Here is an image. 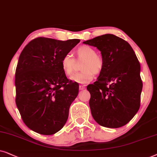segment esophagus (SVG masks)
I'll list each match as a JSON object with an SVG mask.
<instances>
[{
    "instance_id": "1",
    "label": "esophagus",
    "mask_w": 157,
    "mask_h": 157,
    "mask_svg": "<svg viewBox=\"0 0 157 157\" xmlns=\"http://www.w3.org/2000/svg\"><path fill=\"white\" fill-rule=\"evenodd\" d=\"M79 89H80V90H82L85 89V85H80V86H79Z\"/></svg>"
}]
</instances>
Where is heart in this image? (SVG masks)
I'll return each instance as SVG.
<instances>
[{
  "instance_id": "b5f03b06",
  "label": "heart",
  "mask_w": 157,
  "mask_h": 157,
  "mask_svg": "<svg viewBox=\"0 0 157 157\" xmlns=\"http://www.w3.org/2000/svg\"><path fill=\"white\" fill-rule=\"evenodd\" d=\"M77 59L84 60L82 72L75 73L71 77L73 82L80 84H87L93 79L94 74H99L103 69V60L96 54V51L89 46H82L76 51ZM75 59L70 54H66L61 60V65L66 75L70 76L74 72Z\"/></svg>"
}]
</instances>
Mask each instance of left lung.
<instances>
[{"mask_svg":"<svg viewBox=\"0 0 157 157\" xmlns=\"http://www.w3.org/2000/svg\"><path fill=\"white\" fill-rule=\"evenodd\" d=\"M83 43L97 47L104 63L97 81L87 87L92 116L102 126H124L136 114L141 103L143 83L136 55L126 41L110 33Z\"/></svg>","mask_w":157,"mask_h":157,"instance_id":"8db88e82","label":"left lung"}]
</instances>
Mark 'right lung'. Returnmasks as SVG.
Instances as JSON below:
<instances>
[{"mask_svg": "<svg viewBox=\"0 0 157 157\" xmlns=\"http://www.w3.org/2000/svg\"><path fill=\"white\" fill-rule=\"evenodd\" d=\"M79 42L39 37L21 53L15 75L16 103L31 130L52 135L66 124L79 87L67 78L61 60Z\"/></svg>", "mask_w": 157, "mask_h": 157, "instance_id": "right-lung-1", "label": "right lung"}]
</instances>
